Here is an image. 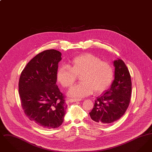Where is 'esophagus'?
I'll return each instance as SVG.
<instances>
[{"label": "esophagus", "mask_w": 152, "mask_h": 152, "mask_svg": "<svg viewBox=\"0 0 152 152\" xmlns=\"http://www.w3.org/2000/svg\"><path fill=\"white\" fill-rule=\"evenodd\" d=\"M81 100V99H68V101L69 102H77Z\"/></svg>", "instance_id": "1"}]
</instances>
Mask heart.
<instances>
[{"label": "heart", "mask_w": 152, "mask_h": 152, "mask_svg": "<svg viewBox=\"0 0 152 152\" xmlns=\"http://www.w3.org/2000/svg\"><path fill=\"white\" fill-rule=\"evenodd\" d=\"M80 76L81 82L74 85L68 92L70 97L81 99L94 92L99 94L111 84L114 72L109 63L91 53L74 58L69 65H62L57 73L58 81L64 87L71 86Z\"/></svg>", "instance_id": "b5f03b06"}]
</instances>
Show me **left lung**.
<instances>
[{
  "instance_id": "1",
  "label": "left lung",
  "mask_w": 152,
  "mask_h": 152,
  "mask_svg": "<svg viewBox=\"0 0 152 152\" xmlns=\"http://www.w3.org/2000/svg\"><path fill=\"white\" fill-rule=\"evenodd\" d=\"M113 64L115 79L108 89L97 98L89 113L91 119L100 125L119 120L130 102L132 81L129 70L121 59L115 60Z\"/></svg>"
}]
</instances>
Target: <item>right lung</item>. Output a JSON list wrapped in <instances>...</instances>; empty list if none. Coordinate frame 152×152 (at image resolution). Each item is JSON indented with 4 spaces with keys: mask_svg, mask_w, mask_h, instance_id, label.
<instances>
[{
    "mask_svg": "<svg viewBox=\"0 0 152 152\" xmlns=\"http://www.w3.org/2000/svg\"><path fill=\"white\" fill-rule=\"evenodd\" d=\"M61 53L55 50L43 51L31 59L23 70L19 94L24 113L40 127H59L66 113L64 96L57 81Z\"/></svg>",
    "mask_w": 152,
    "mask_h": 152,
    "instance_id": "right-lung-1",
    "label": "right lung"
}]
</instances>
